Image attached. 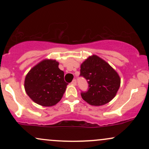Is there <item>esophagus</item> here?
I'll list each match as a JSON object with an SVG mask.
<instances>
[{
    "label": "esophagus",
    "instance_id": "1",
    "mask_svg": "<svg viewBox=\"0 0 149 149\" xmlns=\"http://www.w3.org/2000/svg\"><path fill=\"white\" fill-rule=\"evenodd\" d=\"M76 84H77V82H76V80H73L72 82H71V85H76Z\"/></svg>",
    "mask_w": 149,
    "mask_h": 149
}]
</instances>
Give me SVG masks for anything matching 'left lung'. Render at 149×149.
<instances>
[{"mask_svg":"<svg viewBox=\"0 0 149 149\" xmlns=\"http://www.w3.org/2000/svg\"><path fill=\"white\" fill-rule=\"evenodd\" d=\"M80 76L88 80V90L82 92L83 100L92 106L109 103L115 97L120 85L118 73L102 58L90 56L80 65Z\"/></svg>","mask_w":149,"mask_h":149,"instance_id":"8db88e82","label":"left lung"}]
</instances>
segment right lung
<instances>
[{
    "label": "right lung",
    "mask_w": 149,
    "mask_h": 149,
    "mask_svg": "<svg viewBox=\"0 0 149 149\" xmlns=\"http://www.w3.org/2000/svg\"><path fill=\"white\" fill-rule=\"evenodd\" d=\"M64 71L59 62L45 59L29 71L24 80L27 95L42 107H52L62 98L68 83L64 81Z\"/></svg>",
    "instance_id": "obj_1"
}]
</instances>
